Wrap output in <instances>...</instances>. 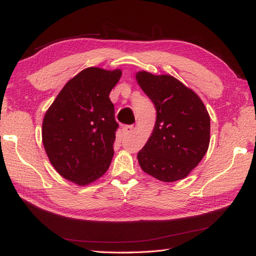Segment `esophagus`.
<instances>
[{"label": "esophagus", "instance_id": "1", "mask_svg": "<svg viewBox=\"0 0 256 256\" xmlns=\"http://www.w3.org/2000/svg\"><path fill=\"white\" fill-rule=\"evenodd\" d=\"M133 125H125V126H123L122 128V133L124 136H126V135H130L132 132H133Z\"/></svg>", "mask_w": 256, "mask_h": 256}]
</instances>
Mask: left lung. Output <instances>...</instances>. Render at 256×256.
<instances>
[{
  "instance_id": "left-lung-1",
  "label": "left lung",
  "mask_w": 256,
  "mask_h": 256,
  "mask_svg": "<svg viewBox=\"0 0 256 256\" xmlns=\"http://www.w3.org/2000/svg\"><path fill=\"white\" fill-rule=\"evenodd\" d=\"M136 80L157 112L154 131L138 154L140 166L162 182L182 179L208 150V111L192 89L172 76L140 72Z\"/></svg>"
}]
</instances>
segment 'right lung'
I'll use <instances>...</instances> for the list:
<instances>
[{"label":"right lung","instance_id":"right-lung-1","mask_svg":"<svg viewBox=\"0 0 256 256\" xmlns=\"http://www.w3.org/2000/svg\"><path fill=\"white\" fill-rule=\"evenodd\" d=\"M121 70L90 67L64 84L42 121V144L52 165L78 184L104 174L114 154L118 124L110 94Z\"/></svg>","mask_w":256,"mask_h":256}]
</instances>
